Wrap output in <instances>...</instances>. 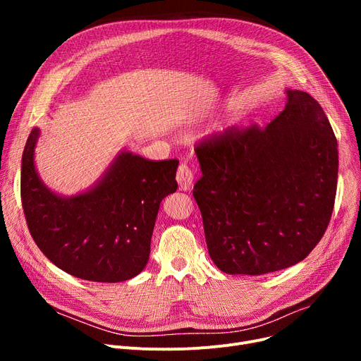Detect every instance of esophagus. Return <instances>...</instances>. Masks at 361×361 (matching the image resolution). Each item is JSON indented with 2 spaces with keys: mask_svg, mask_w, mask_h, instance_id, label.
<instances>
[{
  "mask_svg": "<svg viewBox=\"0 0 361 361\" xmlns=\"http://www.w3.org/2000/svg\"><path fill=\"white\" fill-rule=\"evenodd\" d=\"M177 183H178V187L180 190H190V187L193 184V171L188 168L185 164H181L177 169Z\"/></svg>",
  "mask_w": 361,
  "mask_h": 361,
  "instance_id": "obj_1",
  "label": "esophagus"
}]
</instances>
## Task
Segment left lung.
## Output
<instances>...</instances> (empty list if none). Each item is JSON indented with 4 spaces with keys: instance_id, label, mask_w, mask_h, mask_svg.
<instances>
[{
    "instance_id": "obj_1",
    "label": "left lung",
    "mask_w": 361,
    "mask_h": 361,
    "mask_svg": "<svg viewBox=\"0 0 361 361\" xmlns=\"http://www.w3.org/2000/svg\"><path fill=\"white\" fill-rule=\"evenodd\" d=\"M264 128L231 127L197 146L193 196L207 252L230 275H263L306 259L324 237L338 180V143L307 92L287 89Z\"/></svg>"
}]
</instances>
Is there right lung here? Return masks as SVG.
<instances>
[{
  "label": "right lung",
  "mask_w": 361,
  "mask_h": 361,
  "mask_svg": "<svg viewBox=\"0 0 361 361\" xmlns=\"http://www.w3.org/2000/svg\"><path fill=\"white\" fill-rule=\"evenodd\" d=\"M35 127L22 157V204L41 252L64 272L93 282H121L149 260L159 204L177 190V159L149 161L130 150L112 159L87 190L61 196L35 165Z\"/></svg>",
  "instance_id": "1"
}]
</instances>
